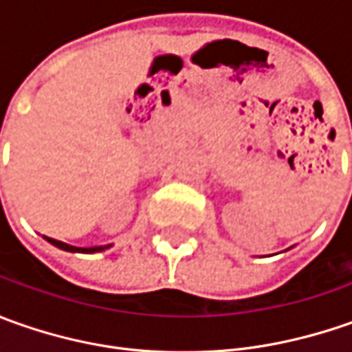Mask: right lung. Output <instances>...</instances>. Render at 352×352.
I'll list each match as a JSON object with an SVG mask.
<instances>
[{
	"label": "right lung",
	"mask_w": 352,
	"mask_h": 352,
	"mask_svg": "<svg viewBox=\"0 0 352 352\" xmlns=\"http://www.w3.org/2000/svg\"><path fill=\"white\" fill-rule=\"evenodd\" d=\"M48 243H52L54 247H58L62 250H70V252H100V250L109 249V245H103V247H88V249H84V247H72V245H66V243H62V241H56V239H50V236H45Z\"/></svg>",
	"instance_id": "1"
}]
</instances>
